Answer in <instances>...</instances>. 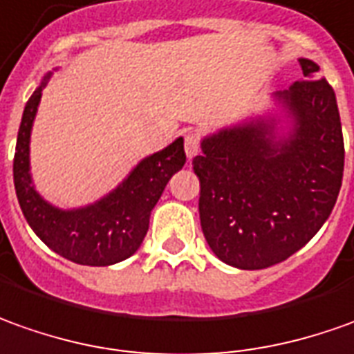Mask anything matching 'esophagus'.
Instances as JSON below:
<instances>
[{
  "mask_svg": "<svg viewBox=\"0 0 354 354\" xmlns=\"http://www.w3.org/2000/svg\"><path fill=\"white\" fill-rule=\"evenodd\" d=\"M184 149H186L187 158H194L199 153V139H197L196 133H187L184 137Z\"/></svg>",
  "mask_w": 354,
  "mask_h": 354,
  "instance_id": "34e87169",
  "label": "esophagus"
}]
</instances>
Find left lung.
<instances>
[{"label":"left lung","instance_id":"left-lung-1","mask_svg":"<svg viewBox=\"0 0 354 354\" xmlns=\"http://www.w3.org/2000/svg\"><path fill=\"white\" fill-rule=\"evenodd\" d=\"M302 81L273 95L279 112L201 139L194 158L209 248L238 269H266L308 244L337 201L345 145L335 93L298 57ZM286 126H282V122Z\"/></svg>","mask_w":354,"mask_h":354}]
</instances>
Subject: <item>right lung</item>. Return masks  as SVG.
Returning <instances> with one entry per match:
<instances>
[{"label":"right lung","mask_w":354,"mask_h":354,"mask_svg":"<svg viewBox=\"0 0 354 354\" xmlns=\"http://www.w3.org/2000/svg\"><path fill=\"white\" fill-rule=\"evenodd\" d=\"M48 71L26 102L17 136L13 180L21 211L36 236L62 258L79 266L104 268L133 256L172 174L186 162L184 139L141 158L112 192L83 207L59 209L36 192L30 174V133Z\"/></svg>","instance_id":"add662e5"}]
</instances>
